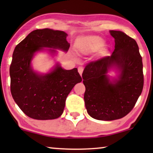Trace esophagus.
<instances>
[{"label": "esophagus", "mask_w": 153, "mask_h": 153, "mask_svg": "<svg viewBox=\"0 0 153 153\" xmlns=\"http://www.w3.org/2000/svg\"><path fill=\"white\" fill-rule=\"evenodd\" d=\"M77 70H78V72H79V74H80V76H82V72H83V71H84V68H83L82 67H79L78 69H77Z\"/></svg>", "instance_id": "1"}]
</instances>
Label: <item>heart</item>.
Listing matches in <instances>:
<instances>
[{"label":"heart","instance_id":"1","mask_svg":"<svg viewBox=\"0 0 153 153\" xmlns=\"http://www.w3.org/2000/svg\"><path fill=\"white\" fill-rule=\"evenodd\" d=\"M103 40L98 36H88L82 38L76 45L77 51L82 54L94 52L102 46Z\"/></svg>","mask_w":153,"mask_h":153}]
</instances>
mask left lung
Wrapping results in <instances>:
<instances>
[{
  "mask_svg": "<svg viewBox=\"0 0 153 153\" xmlns=\"http://www.w3.org/2000/svg\"><path fill=\"white\" fill-rule=\"evenodd\" d=\"M109 32L115 43L112 55L88 63L82 74L87 112L92 118L102 121L128 115L144 85L142 59L136 40L121 31ZM111 68L118 72L117 78L108 75Z\"/></svg>",
  "mask_w": 153,
  "mask_h": 153,
  "instance_id": "obj_1",
  "label": "left lung"
}]
</instances>
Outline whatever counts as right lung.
<instances>
[{
    "label": "right lung",
    "mask_w": 153,
    "mask_h": 153,
    "mask_svg": "<svg viewBox=\"0 0 153 153\" xmlns=\"http://www.w3.org/2000/svg\"><path fill=\"white\" fill-rule=\"evenodd\" d=\"M67 36L63 31L36 30L15 48L10 66L11 92L18 107L28 117L38 120L59 117L67 96L82 82L77 68L66 70L59 63L46 74L38 73L32 67V61L38 52L47 51L52 56L57 54L55 49L67 53L70 46Z\"/></svg>",
    "instance_id": "obj_1"
}]
</instances>
